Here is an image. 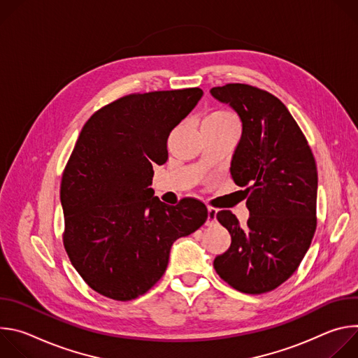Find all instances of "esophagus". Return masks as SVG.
<instances>
[{
  "label": "esophagus",
  "instance_id": "34e87169",
  "mask_svg": "<svg viewBox=\"0 0 358 358\" xmlns=\"http://www.w3.org/2000/svg\"><path fill=\"white\" fill-rule=\"evenodd\" d=\"M217 221V210L213 207H208V218H207V225H213Z\"/></svg>",
  "mask_w": 358,
  "mask_h": 358
}]
</instances>
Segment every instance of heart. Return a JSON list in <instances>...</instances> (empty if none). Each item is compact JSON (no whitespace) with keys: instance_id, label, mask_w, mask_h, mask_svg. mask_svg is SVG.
<instances>
[{"instance_id":"heart-1","label":"heart","mask_w":358,"mask_h":358,"mask_svg":"<svg viewBox=\"0 0 358 358\" xmlns=\"http://www.w3.org/2000/svg\"><path fill=\"white\" fill-rule=\"evenodd\" d=\"M202 126H236V119L227 110H214L203 117Z\"/></svg>"}]
</instances>
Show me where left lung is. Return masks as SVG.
I'll return each instance as SVG.
<instances>
[{"label": "left lung", "instance_id": "1", "mask_svg": "<svg viewBox=\"0 0 358 358\" xmlns=\"http://www.w3.org/2000/svg\"><path fill=\"white\" fill-rule=\"evenodd\" d=\"M242 122L231 162L236 185L248 187L249 220L241 227L231 211L217 220L231 234V246L214 261L234 289L261 294L286 282L310 248L317 220V169L310 145L282 101L245 83L211 89Z\"/></svg>", "mask_w": 358, "mask_h": 358}]
</instances>
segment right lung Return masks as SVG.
Instances as JSON below:
<instances>
[{
    "instance_id": "obj_1",
    "label": "right lung",
    "mask_w": 358,
    "mask_h": 358,
    "mask_svg": "<svg viewBox=\"0 0 358 358\" xmlns=\"http://www.w3.org/2000/svg\"><path fill=\"white\" fill-rule=\"evenodd\" d=\"M202 96L199 87L123 96L85 123L65 167L64 246L82 279L113 300L136 299L164 275L170 249L208 218L206 203L167 206L150 188L167 138Z\"/></svg>"
}]
</instances>
